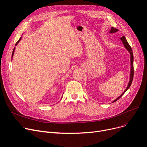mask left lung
<instances>
[{
	"mask_svg": "<svg viewBox=\"0 0 147 147\" xmlns=\"http://www.w3.org/2000/svg\"><path fill=\"white\" fill-rule=\"evenodd\" d=\"M118 30H119L117 29V28H114V27H111V30L110 31V33H115V32H118ZM120 39L121 40V41H122L123 45H124V46H125V47L126 48V49L129 51V52L130 54V64H131V67H130V80H129V82L128 85H127L126 89H125V90L124 92H123V93L120 96H119L116 99H115L114 101H113V102H115L116 101H117V100H118L119 98H120L121 96L123 94H124L125 93V92L127 91V90L130 88V85H131V84H132V80H133V79H134V55H133L132 49V48H131V47H130V46L129 45V44L128 43L127 41L126 40V37H125V36H122V37L120 38Z\"/></svg>",
	"mask_w": 147,
	"mask_h": 147,
	"instance_id": "8db88e82",
	"label": "left lung"
}]
</instances>
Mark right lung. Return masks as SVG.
<instances>
[{"label":"right lung","instance_id":"add662e5","mask_svg":"<svg viewBox=\"0 0 147 147\" xmlns=\"http://www.w3.org/2000/svg\"><path fill=\"white\" fill-rule=\"evenodd\" d=\"M21 39V37H20V39L18 40V42L16 43V44H15V46H17V45H18V43H19V42L20 41V40ZM14 51H15V48L13 49V52H12V57H13V53H14Z\"/></svg>","mask_w":147,"mask_h":147}]
</instances>
